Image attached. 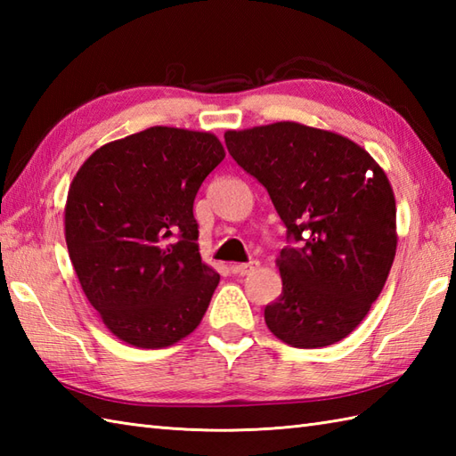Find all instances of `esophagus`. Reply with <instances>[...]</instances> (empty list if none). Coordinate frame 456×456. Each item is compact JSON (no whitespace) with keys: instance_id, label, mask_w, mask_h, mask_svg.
I'll return each instance as SVG.
<instances>
[{"instance_id":"esophagus-1","label":"esophagus","mask_w":456,"mask_h":456,"mask_svg":"<svg viewBox=\"0 0 456 456\" xmlns=\"http://www.w3.org/2000/svg\"><path fill=\"white\" fill-rule=\"evenodd\" d=\"M256 266H258V263H245V265H233L231 266V270H233L235 274H239V276H248L250 273H255L256 270Z\"/></svg>"}]
</instances>
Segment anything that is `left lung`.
Returning <instances> with one entry per match:
<instances>
[{
    "label": "left lung",
    "instance_id": "1",
    "mask_svg": "<svg viewBox=\"0 0 456 456\" xmlns=\"http://www.w3.org/2000/svg\"><path fill=\"white\" fill-rule=\"evenodd\" d=\"M225 142L266 188L288 237L304 243L276 260L282 294L265 307L268 329L296 348L343 341L370 312L395 256L388 176L351 139L296 121L227 131Z\"/></svg>",
    "mask_w": 456,
    "mask_h": 456
}]
</instances>
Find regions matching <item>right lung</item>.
<instances>
[{"label":"right lung","instance_id":"add662e5","mask_svg":"<svg viewBox=\"0 0 456 456\" xmlns=\"http://www.w3.org/2000/svg\"><path fill=\"white\" fill-rule=\"evenodd\" d=\"M225 159L213 133L151 127L92 152L64 208L74 273L123 343L164 348L208 312L219 274L201 263L193 200Z\"/></svg>","mask_w":456,"mask_h":456}]
</instances>
